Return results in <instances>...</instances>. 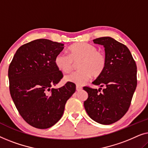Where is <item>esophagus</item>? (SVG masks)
I'll list each match as a JSON object with an SVG mask.
<instances>
[{
	"label": "esophagus",
	"mask_w": 148,
	"mask_h": 148,
	"mask_svg": "<svg viewBox=\"0 0 148 148\" xmlns=\"http://www.w3.org/2000/svg\"><path fill=\"white\" fill-rule=\"evenodd\" d=\"M76 90L77 91V92H79V91L82 90V88L81 86H76Z\"/></svg>",
	"instance_id": "obj_1"
}]
</instances>
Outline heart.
<instances>
[{
	"instance_id": "obj_1",
	"label": "heart",
	"mask_w": 148,
	"mask_h": 148,
	"mask_svg": "<svg viewBox=\"0 0 148 148\" xmlns=\"http://www.w3.org/2000/svg\"><path fill=\"white\" fill-rule=\"evenodd\" d=\"M69 54L59 53L54 59L56 67L64 73H69L78 62L79 70L65 76L66 82L78 86L84 85L92 77L100 76L105 69L106 59L104 54L98 51L96 46L86 42H77L68 48Z\"/></svg>"
}]
</instances>
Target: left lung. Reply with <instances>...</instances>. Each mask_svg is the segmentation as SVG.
<instances>
[{"instance_id":"8db88e82","label":"left lung","mask_w":148,"mask_h":148,"mask_svg":"<svg viewBox=\"0 0 148 148\" xmlns=\"http://www.w3.org/2000/svg\"><path fill=\"white\" fill-rule=\"evenodd\" d=\"M93 42L104 47L106 64L92 82L100 88H84L88 94L84 108L92 120L110 125L122 118L130 106L137 87V66L129 48L114 38L102 37ZM102 86L104 89L100 93Z\"/></svg>"}]
</instances>
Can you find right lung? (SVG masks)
I'll use <instances>...</instances> for the list:
<instances>
[{"label":"right lung","instance_id":"add662e5","mask_svg":"<svg viewBox=\"0 0 148 148\" xmlns=\"http://www.w3.org/2000/svg\"><path fill=\"white\" fill-rule=\"evenodd\" d=\"M64 44L38 39L18 48L8 71L9 90L17 110L32 127L47 129L63 114L64 106L75 92L76 86L67 82L55 86L62 78L54 59Z\"/></svg>","mask_w":148,"mask_h":148}]
</instances>
